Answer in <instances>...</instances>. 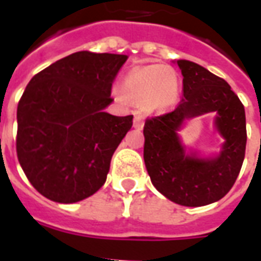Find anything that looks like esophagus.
Returning a JSON list of instances; mask_svg holds the SVG:
<instances>
[{
  "instance_id": "1",
  "label": "esophagus",
  "mask_w": 261,
  "mask_h": 261,
  "mask_svg": "<svg viewBox=\"0 0 261 261\" xmlns=\"http://www.w3.org/2000/svg\"><path fill=\"white\" fill-rule=\"evenodd\" d=\"M134 127L135 128H142L143 127V119L139 115H137L134 118Z\"/></svg>"
}]
</instances>
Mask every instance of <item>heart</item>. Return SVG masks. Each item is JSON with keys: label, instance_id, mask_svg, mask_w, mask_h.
<instances>
[{"label": "heart", "instance_id": "obj_1", "mask_svg": "<svg viewBox=\"0 0 261 261\" xmlns=\"http://www.w3.org/2000/svg\"><path fill=\"white\" fill-rule=\"evenodd\" d=\"M120 92L143 110L163 114L172 110L180 97V81L174 69L164 65H147L131 70L120 84Z\"/></svg>", "mask_w": 261, "mask_h": 261}]
</instances>
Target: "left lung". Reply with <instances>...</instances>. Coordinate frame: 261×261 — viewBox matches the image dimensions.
<instances>
[{"instance_id": "obj_1", "label": "left lung", "mask_w": 261, "mask_h": 261, "mask_svg": "<svg viewBox=\"0 0 261 261\" xmlns=\"http://www.w3.org/2000/svg\"><path fill=\"white\" fill-rule=\"evenodd\" d=\"M184 98L173 111L147 118L143 159L153 186L169 200L188 207L206 206L230 191L243 167L247 146L245 110L230 85L198 63L177 61ZM217 112L216 125L225 138L215 159L186 155L175 131L184 118Z\"/></svg>"}]
</instances>
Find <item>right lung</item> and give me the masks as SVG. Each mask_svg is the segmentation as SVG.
I'll list each match as a JSON object with an SVG mask.
<instances>
[{
  "instance_id": "obj_1",
  "label": "right lung",
  "mask_w": 261,
  "mask_h": 261,
  "mask_svg": "<svg viewBox=\"0 0 261 261\" xmlns=\"http://www.w3.org/2000/svg\"><path fill=\"white\" fill-rule=\"evenodd\" d=\"M127 55L79 51L35 74L17 106L16 151L39 194L75 203L106 182L133 115L104 112Z\"/></svg>"
}]
</instances>
